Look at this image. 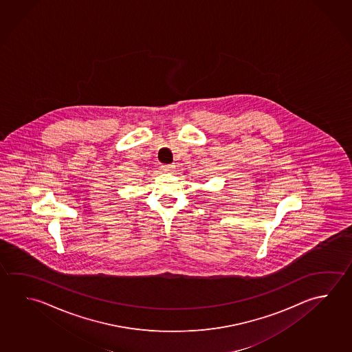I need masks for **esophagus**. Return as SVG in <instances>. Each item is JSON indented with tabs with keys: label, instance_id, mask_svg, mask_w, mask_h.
<instances>
[{
	"label": "esophagus",
	"instance_id": "esophagus-1",
	"mask_svg": "<svg viewBox=\"0 0 352 352\" xmlns=\"http://www.w3.org/2000/svg\"><path fill=\"white\" fill-rule=\"evenodd\" d=\"M172 168H173L172 164H162L161 170H163V172H169V170H172Z\"/></svg>",
	"mask_w": 352,
	"mask_h": 352
}]
</instances>
